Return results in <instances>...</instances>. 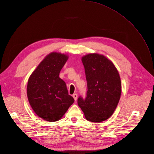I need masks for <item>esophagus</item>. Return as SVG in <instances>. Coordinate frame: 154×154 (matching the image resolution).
I'll return each instance as SVG.
<instances>
[{"instance_id": "obj_1", "label": "esophagus", "mask_w": 154, "mask_h": 154, "mask_svg": "<svg viewBox=\"0 0 154 154\" xmlns=\"http://www.w3.org/2000/svg\"><path fill=\"white\" fill-rule=\"evenodd\" d=\"M73 98H74V99L75 101H76L77 100V97H78V95L76 94H73Z\"/></svg>"}]
</instances>
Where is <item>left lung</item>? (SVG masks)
<instances>
[{
  "mask_svg": "<svg viewBox=\"0 0 154 154\" xmlns=\"http://www.w3.org/2000/svg\"><path fill=\"white\" fill-rule=\"evenodd\" d=\"M85 67L88 91L78 104L89 121L101 122L109 119L119 103L121 81L113 63L103 55L89 53L81 58Z\"/></svg>",
  "mask_w": 154,
  "mask_h": 154,
  "instance_id": "obj_1",
  "label": "left lung"
}]
</instances>
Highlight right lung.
Listing matches in <instances>:
<instances>
[{"mask_svg": "<svg viewBox=\"0 0 154 154\" xmlns=\"http://www.w3.org/2000/svg\"><path fill=\"white\" fill-rule=\"evenodd\" d=\"M69 57L51 52L44 58L30 76L26 87L29 102L33 111L43 120L61 119L75 101L68 94L65 82L60 72Z\"/></svg>", "mask_w": 154, "mask_h": 154, "instance_id": "1", "label": "right lung"}]
</instances>
